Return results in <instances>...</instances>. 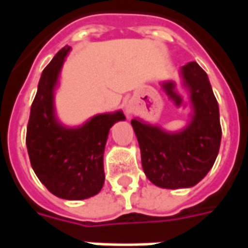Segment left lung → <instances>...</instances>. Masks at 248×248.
Instances as JSON below:
<instances>
[{
	"mask_svg": "<svg viewBox=\"0 0 248 248\" xmlns=\"http://www.w3.org/2000/svg\"><path fill=\"white\" fill-rule=\"evenodd\" d=\"M182 76L195 108L186 130L167 134L138 119L131 121L146 177L163 188L191 187L206 177L217 159L222 138L218 102L206 71L197 62H188L182 67Z\"/></svg>",
	"mask_w": 248,
	"mask_h": 248,
	"instance_id": "1",
	"label": "left lung"
}]
</instances>
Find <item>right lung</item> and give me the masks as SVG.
Returning <instances> with one entry per match:
<instances>
[{
  "mask_svg": "<svg viewBox=\"0 0 248 248\" xmlns=\"http://www.w3.org/2000/svg\"><path fill=\"white\" fill-rule=\"evenodd\" d=\"M69 46L46 66L30 108L26 146L30 163L45 187L62 199H86L105 182L103 151L110 127L124 118L121 111L95 115L79 129H65L54 118L53 90Z\"/></svg>",
  "mask_w": 248,
  "mask_h": 248,
  "instance_id": "1",
  "label": "right lung"
}]
</instances>
